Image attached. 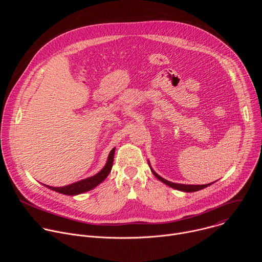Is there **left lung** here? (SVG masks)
<instances>
[{
    "label": "left lung",
    "instance_id": "obj_1",
    "mask_svg": "<svg viewBox=\"0 0 262 262\" xmlns=\"http://www.w3.org/2000/svg\"><path fill=\"white\" fill-rule=\"evenodd\" d=\"M172 188L179 190V191H183V192H196L199 191L201 189L206 188L210 183L208 184H203V185H186V184H178V183H170Z\"/></svg>",
    "mask_w": 262,
    "mask_h": 262
}]
</instances>
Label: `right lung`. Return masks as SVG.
<instances>
[{"label":"right lung","instance_id":"right-lung-1","mask_svg":"<svg viewBox=\"0 0 262 262\" xmlns=\"http://www.w3.org/2000/svg\"><path fill=\"white\" fill-rule=\"evenodd\" d=\"M113 161H114V157H111L107 160L105 166L101 169V171H99L94 176H91V177L85 178L83 180L71 183L69 185L63 186V188H54V186H49L46 184H43V185L48 186L49 189H51L53 191H56V192L64 194V195L73 196V195L83 194L85 192H88V191H91L92 189H94L95 186H97L99 183H101L106 178V176L111 172L112 166H113Z\"/></svg>","mask_w":262,"mask_h":262}]
</instances>
